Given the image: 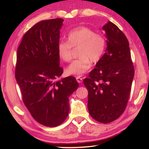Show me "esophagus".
<instances>
[{
  "label": "esophagus",
  "mask_w": 149,
  "mask_h": 149,
  "mask_svg": "<svg viewBox=\"0 0 149 149\" xmlns=\"http://www.w3.org/2000/svg\"><path fill=\"white\" fill-rule=\"evenodd\" d=\"M76 79H77V81L79 83V84H81V83H82L83 81V78L80 76H77Z\"/></svg>",
  "instance_id": "esophagus-1"
}]
</instances>
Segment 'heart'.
Returning <instances> with one entry per match:
<instances>
[{"mask_svg":"<svg viewBox=\"0 0 149 149\" xmlns=\"http://www.w3.org/2000/svg\"><path fill=\"white\" fill-rule=\"evenodd\" d=\"M68 42L61 41L58 45V54L63 61L70 62L73 58V50L78 49L75 60L66 70L70 75H81L89 70L91 62L97 64L101 59L106 48V40L103 35L95 33L86 27H79L70 31Z\"/></svg>","mask_w":149,"mask_h":149,"instance_id":"heart-1","label":"heart"}]
</instances>
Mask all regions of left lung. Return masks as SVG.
I'll return each mask as SVG.
<instances>
[{
	"instance_id": "obj_1",
	"label": "left lung",
	"mask_w": 149,
	"mask_h": 149,
	"mask_svg": "<svg viewBox=\"0 0 149 149\" xmlns=\"http://www.w3.org/2000/svg\"><path fill=\"white\" fill-rule=\"evenodd\" d=\"M107 48L84 84L88 91V110L93 119L108 123L118 119L127 106L134 76L129 41L112 22L102 27Z\"/></svg>"
}]
</instances>
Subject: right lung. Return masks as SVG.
Returning a JSON list of instances; mask_svg holds the SVG:
<instances>
[{
  "instance_id": "add662e5",
  "label": "right lung",
  "mask_w": 149,
  "mask_h": 149,
  "mask_svg": "<svg viewBox=\"0 0 149 149\" xmlns=\"http://www.w3.org/2000/svg\"><path fill=\"white\" fill-rule=\"evenodd\" d=\"M64 19L42 20L24 35L17 50L15 76L23 102L33 118L56 127L68 116V98L79 84L74 77L55 81L63 73L57 47Z\"/></svg>"
}]
</instances>
